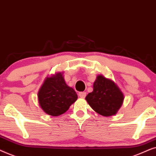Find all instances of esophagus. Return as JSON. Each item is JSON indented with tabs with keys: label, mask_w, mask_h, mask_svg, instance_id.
I'll use <instances>...</instances> for the list:
<instances>
[{
	"label": "esophagus",
	"mask_w": 156,
	"mask_h": 156,
	"mask_svg": "<svg viewBox=\"0 0 156 156\" xmlns=\"http://www.w3.org/2000/svg\"><path fill=\"white\" fill-rule=\"evenodd\" d=\"M78 95L80 98H85L86 96V92H80L79 93H78Z\"/></svg>",
	"instance_id": "esophagus-1"
}]
</instances>
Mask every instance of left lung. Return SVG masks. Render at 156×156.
Segmentation results:
<instances>
[{
    "instance_id": "1",
    "label": "left lung",
    "mask_w": 156,
    "mask_h": 156,
    "mask_svg": "<svg viewBox=\"0 0 156 156\" xmlns=\"http://www.w3.org/2000/svg\"><path fill=\"white\" fill-rule=\"evenodd\" d=\"M86 100L89 105L103 116L115 115L123 101V94L115 83L103 76H98L93 84V91Z\"/></svg>"
}]
</instances>
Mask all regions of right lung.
Instances as JSON below:
<instances>
[{"instance_id":"obj_1","label":"right lung","mask_w":156,"mask_h":156,"mask_svg":"<svg viewBox=\"0 0 156 156\" xmlns=\"http://www.w3.org/2000/svg\"><path fill=\"white\" fill-rule=\"evenodd\" d=\"M38 101L45 113L58 116L67 111L78 98L76 91L66 85L61 73L45 79L38 92Z\"/></svg>"}]
</instances>
